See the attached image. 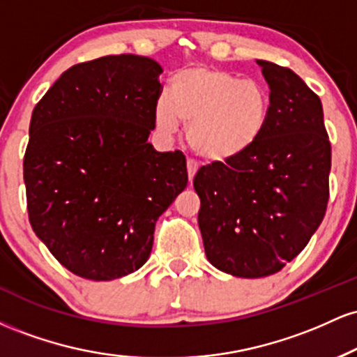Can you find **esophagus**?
<instances>
[{
    "label": "esophagus",
    "instance_id": "34e87169",
    "mask_svg": "<svg viewBox=\"0 0 357 357\" xmlns=\"http://www.w3.org/2000/svg\"><path fill=\"white\" fill-rule=\"evenodd\" d=\"M186 167H188V178H190V183H191L192 178H195L196 173H198V165H196L195 161H191V159H188Z\"/></svg>",
    "mask_w": 357,
    "mask_h": 357
}]
</instances>
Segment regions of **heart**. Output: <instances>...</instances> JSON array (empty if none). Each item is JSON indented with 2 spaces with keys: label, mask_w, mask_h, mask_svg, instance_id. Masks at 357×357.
Listing matches in <instances>:
<instances>
[{
  "label": "heart",
  "mask_w": 357,
  "mask_h": 357,
  "mask_svg": "<svg viewBox=\"0 0 357 357\" xmlns=\"http://www.w3.org/2000/svg\"><path fill=\"white\" fill-rule=\"evenodd\" d=\"M267 89L213 67H190L169 80V97L154 105L155 129L165 136L186 126L188 144L211 162H228L260 141L270 116Z\"/></svg>",
  "instance_id": "b5f03b06"
}]
</instances>
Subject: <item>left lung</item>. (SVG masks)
<instances>
[{"instance_id":"8db88e82","label":"left lung","mask_w":357,"mask_h":357,"mask_svg":"<svg viewBox=\"0 0 357 357\" xmlns=\"http://www.w3.org/2000/svg\"><path fill=\"white\" fill-rule=\"evenodd\" d=\"M257 63L272 100L260 141L227 165L203 166L192 179L206 258L241 278L272 275L292 261L317 231L329 199L321 99L290 68Z\"/></svg>"}]
</instances>
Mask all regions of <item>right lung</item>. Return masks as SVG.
<instances>
[{
  "label": "right lung",
  "mask_w": 357,
  "mask_h": 357,
  "mask_svg": "<svg viewBox=\"0 0 357 357\" xmlns=\"http://www.w3.org/2000/svg\"><path fill=\"white\" fill-rule=\"evenodd\" d=\"M162 68L139 55L73 65L35 105L23 161L33 231L65 268L114 280L146 264L188 184L181 151L147 142Z\"/></svg>",
  "instance_id": "1"
}]
</instances>
